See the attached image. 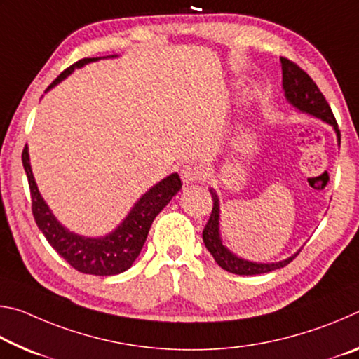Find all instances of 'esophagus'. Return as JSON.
Masks as SVG:
<instances>
[{
    "label": "esophagus",
    "instance_id": "1",
    "mask_svg": "<svg viewBox=\"0 0 359 359\" xmlns=\"http://www.w3.org/2000/svg\"><path fill=\"white\" fill-rule=\"evenodd\" d=\"M204 169L201 165H198V163H185L184 166L180 168V177L182 182H184L185 185L188 184H194V182L201 180L204 177Z\"/></svg>",
    "mask_w": 359,
    "mask_h": 359
}]
</instances>
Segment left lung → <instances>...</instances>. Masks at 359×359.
<instances>
[{
  "mask_svg": "<svg viewBox=\"0 0 359 359\" xmlns=\"http://www.w3.org/2000/svg\"><path fill=\"white\" fill-rule=\"evenodd\" d=\"M280 63L285 98H287L290 104L294 106L297 111L313 115V117L330 123L334 131H336L337 142L340 145V131L337 121L334 118L331 107L325 100L323 93L320 92L317 83L312 81L311 76H309L306 71L301 69L299 66L291 62V60L282 57ZM210 194L212 199H214V208H212L210 218L203 231V241L205 248L210 252V255L214 257L217 264L220 266L222 269L233 272V274L238 276H257L264 274V272L280 269V267L287 266L294 259L297 253L291 255L287 259L277 261V263H255V261H248L238 257V255H234L229 248L223 245L220 238V201H218V196L214 191V188H210Z\"/></svg>",
  "mask_w": 359,
  "mask_h": 359,
  "instance_id": "8db88e82",
  "label": "left lung"
}]
</instances>
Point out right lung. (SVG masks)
Here are the masks:
<instances>
[{"instance_id":"obj_1","label":"right lung","mask_w":359,"mask_h":359,"mask_svg":"<svg viewBox=\"0 0 359 359\" xmlns=\"http://www.w3.org/2000/svg\"><path fill=\"white\" fill-rule=\"evenodd\" d=\"M112 58L117 55H111ZM102 57V58H111ZM100 58H82L65 69L55 81L48 85L47 92L55 87L63 79L68 77L72 71L82 66L98 62ZM22 163L25 168L29 194H32V210L38 228L42 231L60 257H63L68 263L83 274L93 276H115L130 269L142 250V245L147 239L149 229L154 223L155 217L166 208L174 194H177L182 188V182L177 172L168 175L166 179L158 182L156 185L144 193L139 201L133 205L130 214L121 222L112 233L102 238H85V236L71 233L57 217L52 214L44 198L41 196L33 177L32 165H29L28 147L25 145L22 154Z\"/></svg>"}]
</instances>
